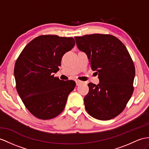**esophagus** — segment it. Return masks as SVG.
Returning <instances> with one entry per match:
<instances>
[{
    "mask_svg": "<svg viewBox=\"0 0 149 149\" xmlns=\"http://www.w3.org/2000/svg\"><path fill=\"white\" fill-rule=\"evenodd\" d=\"M82 83H83V81H79V80L76 81V85H77V86L80 85L81 84H82Z\"/></svg>",
    "mask_w": 149,
    "mask_h": 149,
    "instance_id": "obj_1",
    "label": "esophagus"
}]
</instances>
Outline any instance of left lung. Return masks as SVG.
Instances as JSON below:
<instances>
[{"mask_svg": "<svg viewBox=\"0 0 149 149\" xmlns=\"http://www.w3.org/2000/svg\"><path fill=\"white\" fill-rule=\"evenodd\" d=\"M78 49L85 52L98 85L90 83L84 98L86 111L99 120H109L124 110L133 92L135 69L126 47L114 36L103 34L75 37Z\"/></svg>", "mask_w": 149, "mask_h": 149, "instance_id": "left-lung-1", "label": "left lung"}]
</instances>
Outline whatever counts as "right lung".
<instances>
[{"label": "right lung", "mask_w": 149, "mask_h": 149, "mask_svg": "<svg viewBox=\"0 0 149 149\" xmlns=\"http://www.w3.org/2000/svg\"><path fill=\"white\" fill-rule=\"evenodd\" d=\"M75 45L72 37L42 35L24 47L14 66L16 90L27 109L35 117L49 119L62 112L76 83L63 81L54 73L61 58Z\"/></svg>", "instance_id": "right-lung-1"}]
</instances>
